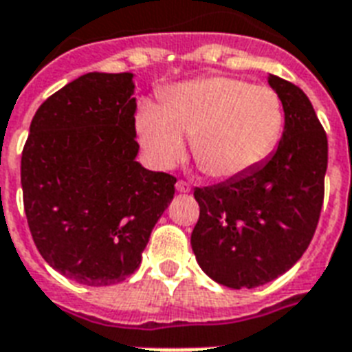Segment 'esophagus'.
<instances>
[{"mask_svg":"<svg viewBox=\"0 0 352 352\" xmlns=\"http://www.w3.org/2000/svg\"><path fill=\"white\" fill-rule=\"evenodd\" d=\"M175 188H177V192H181V194H188V192H190V184L184 181L177 182Z\"/></svg>","mask_w":352,"mask_h":352,"instance_id":"1","label":"esophagus"}]
</instances>
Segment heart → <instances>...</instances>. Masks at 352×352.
I'll use <instances>...</instances> for the list:
<instances>
[{
    "instance_id": "1",
    "label": "heart",
    "mask_w": 352,
    "mask_h": 352,
    "mask_svg": "<svg viewBox=\"0 0 352 352\" xmlns=\"http://www.w3.org/2000/svg\"><path fill=\"white\" fill-rule=\"evenodd\" d=\"M283 101L270 87L208 75L166 96L164 107L142 101L136 133L157 168H173L186 153L184 136L201 170L214 179H236L256 170L280 140Z\"/></svg>"
}]
</instances>
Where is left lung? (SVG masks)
Returning a JSON list of instances; mask_svg holds the SVG:
<instances>
[{
  "label": "left lung",
  "instance_id": "8db88e82",
  "mask_svg": "<svg viewBox=\"0 0 352 352\" xmlns=\"http://www.w3.org/2000/svg\"><path fill=\"white\" fill-rule=\"evenodd\" d=\"M284 109L277 151L248 175L195 188L192 249L201 270L229 288H256L301 258L318 227L329 158L327 134L301 88L267 75Z\"/></svg>",
  "mask_w": 352,
  "mask_h": 352
}]
</instances>
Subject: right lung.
Returning a JSON list of instances; mask_svg holds the SVG:
<instances>
[{
  "label": "right lung",
  "mask_w": 352,
  "mask_h": 352,
  "mask_svg": "<svg viewBox=\"0 0 352 352\" xmlns=\"http://www.w3.org/2000/svg\"><path fill=\"white\" fill-rule=\"evenodd\" d=\"M134 75H80L34 114L21 190L36 249L64 277L111 286L131 277L175 194V177L136 160Z\"/></svg>",
  "instance_id": "right-lung-1"
}]
</instances>
